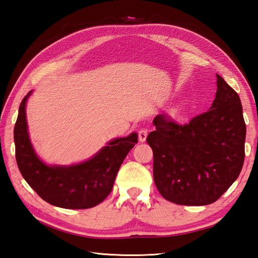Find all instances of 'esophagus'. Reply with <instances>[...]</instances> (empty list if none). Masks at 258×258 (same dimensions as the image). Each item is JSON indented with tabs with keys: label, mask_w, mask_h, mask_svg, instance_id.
Segmentation results:
<instances>
[{
	"label": "esophagus",
	"mask_w": 258,
	"mask_h": 258,
	"mask_svg": "<svg viewBox=\"0 0 258 258\" xmlns=\"http://www.w3.org/2000/svg\"><path fill=\"white\" fill-rule=\"evenodd\" d=\"M147 137V130L146 129H140L138 132V138L140 142H144Z\"/></svg>",
	"instance_id": "esophagus-1"
}]
</instances>
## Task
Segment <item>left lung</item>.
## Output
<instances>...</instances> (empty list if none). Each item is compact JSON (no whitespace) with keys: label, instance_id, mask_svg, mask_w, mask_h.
<instances>
[{"label":"left lung","instance_id":"obj_1","mask_svg":"<svg viewBox=\"0 0 258 258\" xmlns=\"http://www.w3.org/2000/svg\"><path fill=\"white\" fill-rule=\"evenodd\" d=\"M212 106L178 123L155 117L146 138L154 155L155 185L166 200L181 206L215 202L239 176L244 162L246 126L238 93L220 75Z\"/></svg>","mask_w":258,"mask_h":258}]
</instances>
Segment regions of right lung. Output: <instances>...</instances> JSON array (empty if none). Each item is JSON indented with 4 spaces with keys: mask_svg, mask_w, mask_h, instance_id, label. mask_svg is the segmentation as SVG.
I'll return each mask as SVG.
<instances>
[{
    "mask_svg": "<svg viewBox=\"0 0 258 258\" xmlns=\"http://www.w3.org/2000/svg\"><path fill=\"white\" fill-rule=\"evenodd\" d=\"M30 93L21 101L14 129L16 160L23 178L52 206L74 210L98 206L112 191L123 159L138 143V135L114 140L81 165L48 167L37 158L29 140L26 103Z\"/></svg>",
    "mask_w": 258,
    "mask_h": 258,
    "instance_id": "1",
    "label": "right lung"
}]
</instances>
